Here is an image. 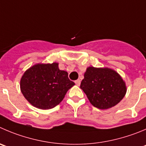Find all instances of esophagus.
Returning a JSON list of instances; mask_svg holds the SVG:
<instances>
[{
    "mask_svg": "<svg viewBox=\"0 0 146 146\" xmlns=\"http://www.w3.org/2000/svg\"><path fill=\"white\" fill-rule=\"evenodd\" d=\"M74 82H75L76 85L80 86V83H81V81H80V80H76V81Z\"/></svg>",
    "mask_w": 146,
    "mask_h": 146,
    "instance_id": "1",
    "label": "esophagus"
}]
</instances>
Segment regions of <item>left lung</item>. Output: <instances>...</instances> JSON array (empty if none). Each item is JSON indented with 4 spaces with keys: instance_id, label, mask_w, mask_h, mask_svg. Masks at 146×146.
<instances>
[{
    "instance_id": "8db88e82",
    "label": "left lung",
    "mask_w": 146,
    "mask_h": 146,
    "mask_svg": "<svg viewBox=\"0 0 146 146\" xmlns=\"http://www.w3.org/2000/svg\"><path fill=\"white\" fill-rule=\"evenodd\" d=\"M84 77L80 88L95 108L101 110L112 108L118 104L125 95V83L113 69L90 66Z\"/></svg>"
}]
</instances>
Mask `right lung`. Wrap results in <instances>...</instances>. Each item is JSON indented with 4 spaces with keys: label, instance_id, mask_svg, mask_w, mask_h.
I'll return each instance as SVG.
<instances>
[{
    "label": "right lung",
    "instance_id": "add662e5",
    "mask_svg": "<svg viewBox=\"0 0 146 146\" xmlns=\"http://www.w3.org/2000/svg\"><path fill=\"white\" fill-rule=\"evenodd\" d=\"M59 64H36L24 72L20 82L21 91L33 106L48 110L59 105L66 92L74 85Z\"/></svg>",
    "mask_w": 146,
    "mask_h": 146
}]
</instances>
